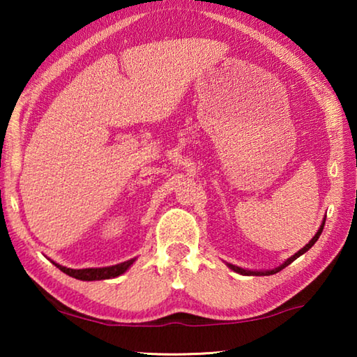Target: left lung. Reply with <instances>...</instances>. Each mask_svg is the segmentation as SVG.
<instances>
[{
    "label": "left lung",
    "mask_w": 357,
    "mask_h": 357,
    "mask_svg": "<svg viewBox=\"0 0 357 357\" xmlns=\"http://www.w3.org/2000/svg\"><path fill=\"white\" fill-rule=\"evenodd\" d=\"M324 222H326V219L323 220V223L321 225H319V228H318V231H317V234L315 236H313L310 241H309V244H305L304 247H302L301 250H298L294 253V255H291L289 258H287L285 261H283L280 266H277V268H274V269H268V271H250V269H243V268H239V266H234V264H229V263H227V266L231 271H234V273H238V274H243V275H273V274H277L279 273V271H282L283 268H287L288 264H291L296 258H299L301 255H304V253L309 250V249H312V245L317 243L318 241V238H319V234L323 233V228H324Z\"/></svg>",
    "instance_id": "8db88e82"
}]
</instances>
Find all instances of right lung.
Wrapping results in <instances>:
<instances>
[{"label":"right lung","mask_w":357,"mask_h":357,"mask_svg":"<svg viewBox=\"0 0 357 357\" xmlns=\"http://www.w3.org/2000/svg\"><path fill=\"white\" fill-rule=\"evenodd\" d=\"M135 259L137 258H130V259H128V261L118 263L114 266H105V268H86V269H70V268H66V266H61L55 261H52V263L55 264L56 268H59V271H63L64 274L74 277V279L91 282V280L114 279V277L124 274L126 271H128L130 266L135 263Z\"/></svg>","instance_id":"right-lung-1"}]
</instances>
